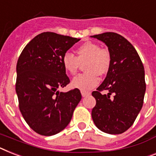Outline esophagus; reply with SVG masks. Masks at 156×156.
<instances>
[{
	"label": "esophagus",
	"instance_id": "34e87169",
	"mask_svg": "<svg viewBox=\"0 0 156 156\" xmlns=\"http://www.w3.org/2000/svg\"><path fill=\"white\" fill-rule=\"evenodd\" d=\"M81 94H82V97H86V96L90 94V92H86V91H81Z\"/></svg>",
	"mask_w": 156,
	"mask_h": 156
}]
</instances>
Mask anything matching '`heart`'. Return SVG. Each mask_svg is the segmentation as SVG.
<instances>
[{
  "instance_id": "b5f03b06",
  "label": "heart",
  "mask_w": 156,
  "mask_h": 156,
  "mask_svg": "<svg viewBox=\"0 0 156 156\" xmlns=\"http://www.w3.org/2000/svg\"><path fill=\"white\" fill-rule=\"evenodd\" d=\"M76 57L67 53L62 58V66L66 73L75 75L82 65L85 73L77 76L72 81V87L82 91L94 88L98 83V76L108 73L111 66V52L107 48H101L98 44L86 42L76 49Z\"/></svg>"
}]
</instances>
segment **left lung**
<instances>
[{"label":"left lung","mask_w":156,"mask_h":156,"mask_svg":"<svg viewBox=\"0 0 156 156\" xmlns=\"http://www.w3.org/2000/svg\"><path fill=\"white\" fill-rule=\"evenodd\" d=\"M107 45L111 66L102 84L92 92L96 100L92 119L99 130L111 135L125 132L133 125L144 104L146 91L144 67L136 49L113 32L94 35ZM107 90V95L101 92Z\"/></svg>","instance_id":"obj_1"}]
</instances>
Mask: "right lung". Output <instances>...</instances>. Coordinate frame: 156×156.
Returning a JSON list of instances; mask_svg holds the SVG:
<instances>
[{"instance_id": "1", "label": "right lung", "mask_w": 156, "mask_h": 156, "mask_svg": "<svg viewBox=\"0 0 156 156\" xmlns=\"http://www.w3.org/2000/svg\"><path fill=\"white\" fill-rule=\"evenodd\" d=\"M79 38L44 32L32 39L16 63V92L19 109L31 129L39 135H56L70 122L82 99L77 88L59 92L70 82L62 58Z\"/></svg>"}]
</instances>
